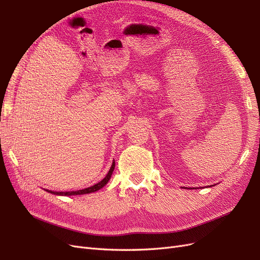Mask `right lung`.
I'll return each mask as SVG.
<instances>
[{"label":"right lung","instance_id":"right-lung-1","mask_svg":"<svg viewBox=\"0 0 260 260\" xmlns=\"http://www.w3.org/2000/svg\"><path fill=\"white\" fill-rule=\"evenodd\" d=\"M114 169H115V161H113V165H112V167H111V169H109V171H108V174L106 175V177L102 180V181H100V182H98L96 184H94V185H92V186H90V187H86V188H83V190H79V191H72V192H52V191H48V192H51L52 194H56V195H81V194H89V193H92V192H95V191H98V190H100V188H102L103 187L107 182H108V180L111 179V176H112V174H113V171H114Z\"/></svg>","mask_w":260,"mask_h":260}]
</instances>
